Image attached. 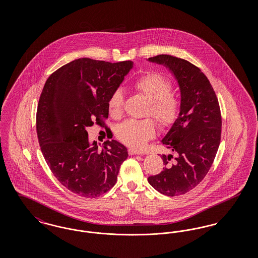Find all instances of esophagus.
<instances>
[{
	"mask_svg": "<svg viewBox=\"0 0 258 258\" xmlns=\"http://www.w3.org/2000/svg\"><path fill=\"white\" fill-rule=\"evenodd\" d=\"M128 154H130L131 156H135V155H143L141 152H137V151L133 150V149H130V150H128Z\"/></svg>",
	"mask_w": 258,
	"mask_h": 258,
	"instance_id": "1",
	"label": "esophagus"
}]
</instances>
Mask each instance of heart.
I'll list each match as a JSON object with an SVG mask.
<instances>
[{"label":"heart","instance_id":"b5f03b06","mask_svg":"<svg viewBox=\"0 0 258 258\" xmlns=\"http://www.w3.org/2000/svg\"><path fill=\"white\" fill-rule=\"evenodd\" d=\"M136 91L149 101L146 115L152 116L161 128L171 127L177 121L181 102L172 93L171 81L159 73H150L135 82ZM123 107V93L118 88L111 94L108 108L115 118L121 116ZM156 135V124L152 119L126 120L116 130V136L128 147L140 150Z\"/></svg>","mask_w":258,"mask_h":258}]
</instances>
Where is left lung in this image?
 Wrapping results in <instances>:
<instances>
[{
  "mask_svg": "<svg viewBox=\"0 0 258 258\" xmlns=\"http://www.w3.org/2000/svg\"><path fill=\"white\" fill-rule=\"evenodd\" d=\"M148 61L167 68L181 92L179 117L161 140L176 158L162 155L163 170L148 182L164 196H181L204 179L217 155L221 134L219 100L206 75L191 62L165 54Z\"/></svg>",
  "mask_w": 258,
  "mask_h": 258,
  "instance_id": "obj_1",
  "label": "left lung"
}]
</instances>
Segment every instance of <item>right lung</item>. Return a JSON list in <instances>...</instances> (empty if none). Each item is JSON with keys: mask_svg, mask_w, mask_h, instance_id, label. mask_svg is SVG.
Listing matches in <instances>:
<instances>
[{"mask_svg": "<svg viewBox=\"0 0 258 258\" xmlns=\"http://www.w3.org/2000/svg\"><path fill=\"white\" fill-rule=\"evenodd\" d=\"M132 61L109 62L80 58L50 75L41 92L37 111L40 150L50 170L66 188L79 197L95 198L117 182L126 148L107 140L101 151L89 141L86 128L105 126L108 100Z\"/></svg>", "mask_w": 258, "mask_h": 258, "instance_id": "add662e5", "label": "right lung"}]
</instances>
